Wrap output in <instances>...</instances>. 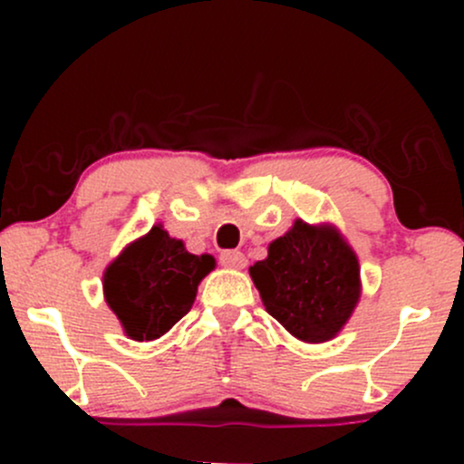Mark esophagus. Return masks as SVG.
<instances>
[{
	"label": "esophagus",
	"instance_id": "obj_1",
	"mask_svg": "<svg viewBox=\"0 0 464 464\" xmlns=\"http://www.w3.org/2000/svg\"><path fill=\"white\" fill-rule=\"evenodd\" d=\"M220 264L227 266V268H244L246 266V257L239 250H222Z\"/></svg>",
	"mask_w": 464,
	"mask_h": 464
}]
</instances>
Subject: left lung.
I'll return each mask as SVG.
<instances>
[{
  "mask_svg": "<svg viewBox=\"0 0 464 464\" xmlns=\"http://www.w3.org/2000/svg\"><path fill=\"white\" fill-rule=\"evenodd\" d=\"M250 276L266 312L305 343L334 338L360 299L358 257L332 227L296 220Z\"/></svg>",
  "mask_w": 464,
  "mask_h": 464,
  "instance_id": "1",
  "label": "left lung"
}]
</instances>
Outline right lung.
I'll return each mask as SVG.
<instances>
[{"instance_id": "1", "label": "right lung", "mask_w": 464, "mask_h": 464, "mask_svg": "<svg viewBox=\"0 0 464 464\" xmlns=\"http://www.w3.org/2000/svg\"><path fill=\"white\" fill-rule=\"evenodd\" d=\"M211 255H191L161 227L132 242L104 273V296L132 340H154L191 310Z\"/></svg>"}]
</instances>
